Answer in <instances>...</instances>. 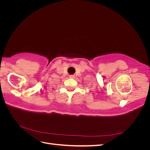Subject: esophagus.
<instances>
[{
    "label": "esophagus",
    "mask_w": 150,
    "mask_h": 150,
    "mask_svg": "<svg viewBox=\"0 0 150 150\" xmlns=\"http://www.w3.org/2000/svg\"><path fill=\"white\" fill-rule=\"evenodd\" d=\"M69 78H75V76L74 75H70L69 76Z\"/></svg>",
    "instance_id": "1"
}]
</instances>
